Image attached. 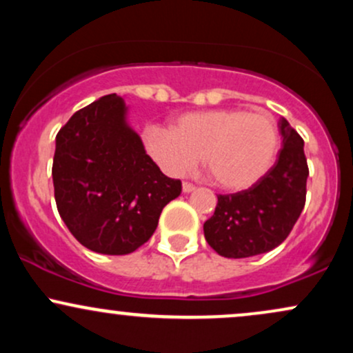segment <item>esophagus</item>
Here are the masks:
<instances>
[{
	"mask_svg": "<svg viewBox=\"0 0 353 353\" xmlns=\"http://www.w3.org/2000/svg\"><path fill=\"white\" fill-rule=\"evenodd\" d=\"M194 189H196V188H194L192 184H189V182H184V184H182V192H184V194L192 192Z\"/></svg>",
	"mask_w": 353,
	"mask_h": 353,
	"instance_id": "obj_1",
	"label": "esophagus"
}]
</instances>
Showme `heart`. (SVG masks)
<instances>
[{"instance_id":"obj_1","label":"heart","mask_w":353,"mask_h":353,"mask_svg":"<svg viewBox=\"0 0 353 353\" xmlns=\"http://www.w3.org/2000/svg\"><path fill=\"white\" fill-rule=\"evenodd\" d=\"M143 139L149 156L169 176L192 171L202 156L214 184L234 192L257 184L279 151L272 116L241 108L185 112L172 128H145Z\"/></svg>"}]
</instances>
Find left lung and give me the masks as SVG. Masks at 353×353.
Returning <instances> with one entry per match:
<instances>
[{"instance_id": "8db88e82", "label": "left lung", "mask_w": 353, "mask_h": 353, "mask_svg": "<svg viewBox=\"0 0 353 353\" xmlns=\"http://www.w3.org/2000/svg\"><path fill=\"white\" fill-rule=\"evenodd\" d=\"M279 129L282 149L277 163L250 189L217 196L214 216L204 222L205 241L222 257L244 259L275 249L305 205L309 168L303 139L283 117Z\"/></svg>"}]
</instances>
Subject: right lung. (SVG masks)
I'll list each match as a JSON object with an SVG mask.
<instances>
[{
	"mask_svg": "<svg viewBox=\"0 0 353 353\" xmlns=\"http://www.w3.org/2000/svg\"><path fill=\"white\" fill-rule=\"evenodd\" d=\"M124 99L108 94L79 109L56 136L52 184L58 212L89 250L125 255L149 241L181 194L128 123Z\"/></svg>",
	"mask_w": 353,
	"mask_h": 353,
	"instance_id": "add662e5",
	"label": "right lung"
}]
</instances>
